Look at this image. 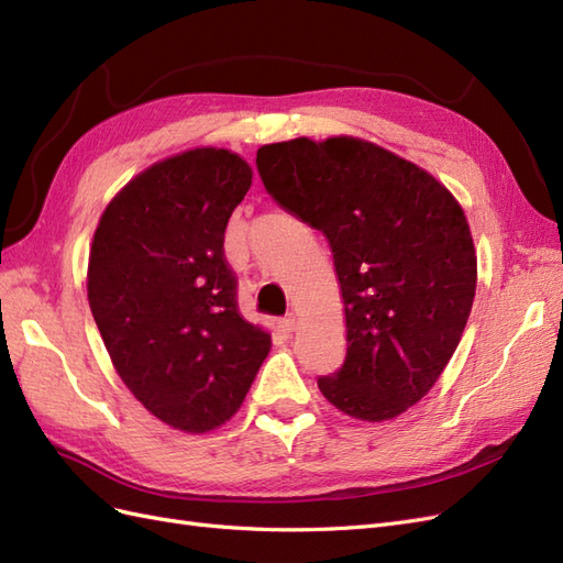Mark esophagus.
Here are the masks:
<instances>
[{"mask_svg":"<svg viewBox=\"0 0 563 563\" xmlns=\"http://www.w3.org/2000/svg\"><path fill=\"white\" fill-rule=\"evenodd\" d=\"M279 327H282V331H284V333H294V331H296V327H298V319H296V314H286V317L279 321Z\"/></svg>","mask_w":563,"mask_h":563,"instance_id":"34e87169","label":"esophagus"}]
</instances>
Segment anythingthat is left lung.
<instances>
[{"label": "left lung", "mask_w": 563, "mask_h": 563, "mask_svg": "<svg viewBox=\"0 0 563 563\" xmlns=\"http://www.w3.org/2000/svg\"><path fill=\"white\" fill-rule=\"evenodd\" d=\"M255 166L272 199L333 253L347 354L317 380L321 395L352 418H397L437 383L472 310L463 209L420 166L350 135L263 145Z\"/></svg>", "instance_id": "left-lung-1"}]
</instances>
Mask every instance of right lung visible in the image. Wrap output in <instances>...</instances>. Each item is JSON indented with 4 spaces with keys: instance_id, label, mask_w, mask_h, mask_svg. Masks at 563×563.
Returning <instances> with one entry per match:
<instances>
[{
    "instance_id": "obj_1",
    "label": "right lung",
    "mask_w": 563,
    "mask_h": 563,
    "mask_svg": "<svg viewBox=\"0 0 563 563\" xmlns=\"http://www.w3.org/2000/svg\"><path fill=\"white\" fill-rule=\"evenodd\" d=\"M251 176L230 150H187L135 176L93 234L87 288L110 360L133 397L183 432L230 420L272 345L240 314L223 249Z\"/></svg>"
}]
</instances>
